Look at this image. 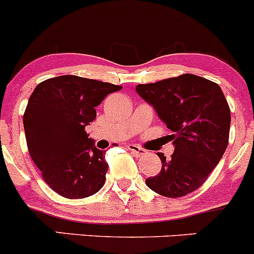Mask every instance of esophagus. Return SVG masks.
<instances>
[{
    "label": "esophagus",
    "mask_w": 254,
    "mask_h": 254,
    "mask_svg": "<svg viewBox=\"0 0 254 254\" xmlns=\"http://www.w3.org/2000/svg\"><path fill=\"white\" fill-rule=\"evenodd\" d=\"M127 148H128V150H129L132 154H134L135 156H142L146 154V150H144V149L140 148V146H138L135 144H128Z\"/></svg>",
    "instance_id": "34e87169"
}]
</instances>
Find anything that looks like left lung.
Listing matches in <instances>:
<instances>
[{
	"label": "left lung",
	"instance_id": "left-lung-1",
	"mask_svg": "<svg viewBox=\"0 0 254 254\" xmlns=\"http://www.w3.org/2000/svg\"><path fill=\"white\" fill-rule=\"evenodd\" d=\"M135 90L174 132L171 159L158 153L161 171L145 184L164 197H184L204 184L226 150L231 115L223 90L190 73L138 84Z\"/></svg>",
	"mask_w": 254,
	"mask_h": 254
}]
</instances>
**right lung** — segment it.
I'll return each mask as SVG.
<instances>
[{"mask_svg": "<svg viewBox=\"0 0 254 254\" xmlns=\"http://www.w3.org/2000/svg\"><path fill=\"white\" fill-rule=\"evenodd\" d=\"M121 89L77 75L50 78L34 89L23 116L28 150L44 181L62 197H89L105 184V151L88 138L85 126L96 119V106Z\"/></svg>", "mask_w": 254, "mask_h": 254, "instance_id": "1", "label": "right lung"}]
</instances>
